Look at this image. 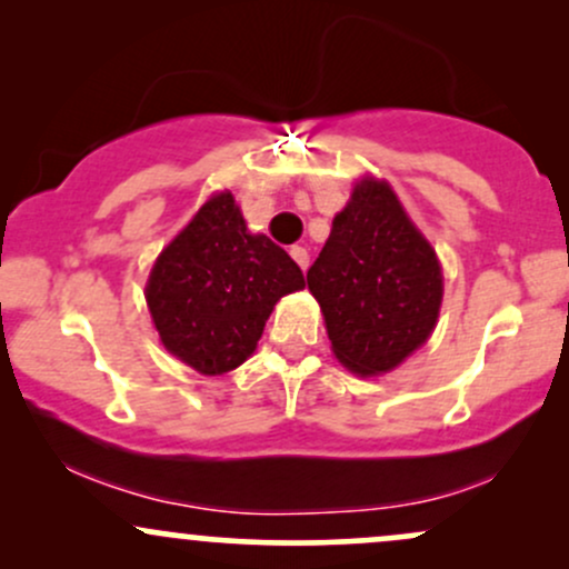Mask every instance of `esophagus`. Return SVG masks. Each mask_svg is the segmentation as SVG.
<instances>
[{"label":"esophagus","instance_id":"1","mask_svg":"<svg viewBox=\"0 0 569 569\" xmlns=\"http://www.w3.org/2000/svg\"><path fill=\"white\" fill-rule=\"evenodd\" d=\"M290 258L298 262V266H301V271H307L309 268V252L303 247H292L290 249Z\"/></svg>","mask_w":569,"mask_h":569}]
</instances>
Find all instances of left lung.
I'll use <instances>...</instances> for the list:
<instances>
[{
  "mask_svg": "<svg viewBox=\"0 0 569 569\" xmlns=\"http://www.w3.org/2000/svg\"><path fill=\"white\" fill-rule=\"evenodd\" d=\"M333 356L377 377L426 345L442 307V266L388 181L360 179L307 273Z\"/></svg>",
  "mask_w": 569,
  "mask_h": 569,
  "instance_id": "obj_1",
  "label": "left lung"
}]
</instances>
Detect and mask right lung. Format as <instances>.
<instances>
[{
	"mask_svg": "<svg viewBox=\"0 0 569 569\" xmlns=\"http://www.w3.org/2000/svg\"><path fill=\"white\" fill-rule=\"evenodd\" d=\"M303 284L296 260L249 233L233 194L217 192L160 252L146 303L164 350L217 377L252 356L279 298Z\"/></svg>",
	"mask_w": 569,
	"mask_h": 569,
	"instance_id": "obj_1",
	"label": "right lung"
}]
</instances>
